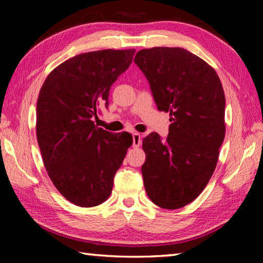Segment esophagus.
Returning a JSON list of instances; mask_svg holds the SVG:
<instances>
[{
	"instance_id": "obj_1",
	"label": "esophagus",
	"mask_w": 263,
	"mask_h": 263,
	"mask_svg": "<svg viewBox=\"0 0 263 263\" xmlns=\"http://www.w3.org/2000/svg\"><path fill=\"white\" fill-rule=\"evenodd\" d=\"M132 139H133V147H139L141 145V136L140 133H133L132 135Z\"/></svg>"
}]
</instances>
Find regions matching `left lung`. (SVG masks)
Masks as SVG:
<instances>
[{
	"label": "left lung",
	"mask_w": 263,
	"mask_h": 263,
	"mask_svg": "<svg viewBox=\"0 0 263 263\" xmlns=\"http://www.w3.org/2000/svg\"><path fill=\"white\" fill-rule=\"evenodd\" d=\"M135 62L147 78L169 133L142 139L145 190L155 205L175 210L194 202L215 172L225 138V94L208 62L181 47L145 48Z\"/></svg>",
	"instance_id": "1"
}]
</instances>
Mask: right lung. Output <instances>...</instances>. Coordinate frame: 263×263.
Here are the masks:
<instances>
[{"label": "right lung", "mask_w": 263, "mask_h": 263, "mask_svg": "<svg viewBox=\"0 0 263 263\" xmlns=\"http://www.w3.org/2000/svg\"><path fill=\"white\" fill-rule=\"evenodd\" d=\"M135 48L78 54L47 75L37 101L35 133L52 183L70 203L100 205L112 191L132 136L95 125L109 90L130 67Z\"/></svg>", "instance_id": "right-lung-1"}]
</instances>
